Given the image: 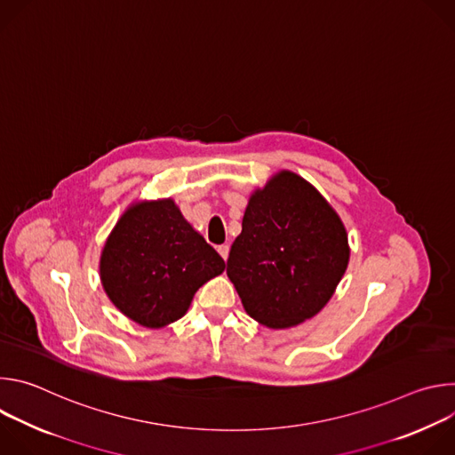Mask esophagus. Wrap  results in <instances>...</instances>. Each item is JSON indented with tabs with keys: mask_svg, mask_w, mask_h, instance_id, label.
<instances>
[{
	"mask_svg": "<svg viewBox=\"0 0 455 455\" xmlns=\"http://www.w3.org/2000/svg\"><path fill=\"white\" fill-rule=\"evenodd\" d=\"M228 244H221V246H218V251H220V255L225 259V261H227V259H228Z\"/></svg>",
	"mask_w": 455,
	"mask_h": 455,
	"instance_id": "34e87169",
	"label": "esophagus"
}]
</instances>
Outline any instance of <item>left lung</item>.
Returning <instances> with one entry per match:
<instances>
[{
    "label": "left lung",
    "mask_w": 455,
    "mask_h": 455,
    "mask_svg": "<svg viewBox=\"0 0 455 455\" xmlns=\"http://www.w3.org/2000/svg\"><path fill=\"white\" fill-rule=\"evenodd\" d=\"M349 253L337 211L309 181L284 169L250 194L227 275L253 320L286 330L330 302Z\"/></svg>",
    "instance_id": "obj_1"
}]
</instances>
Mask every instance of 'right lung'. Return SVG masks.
<instances>
[{"mask_svg": "<svg viewBox=\"0 0 455 455\" xmlns=\"http://www.w3.org/2000/svg\"><path fill=\"white\" fill-rule=\"evenodd\" d=\"M223 270L221 255L172 198L129 205L108 235L99 265L113 306L149 330L181 318L194 293Z\"/></svg>", "mask_w": 455, "mask_h": 455, "instance_id": "obj_1", "label": "right lung"}]
</instances>
